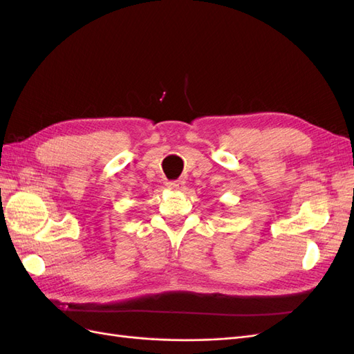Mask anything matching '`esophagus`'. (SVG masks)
<instances>
[{
	"label": "esophagus",
	"mask_w": 354,
	"mask_h": 354,
	"mask_svg": "<svg viewBox=\"0 0 354 354\" xmlns=\"http://www.w3.org/2000/svg\"><path fill=\"white\" fill-rule=\"evenodd\" d=\"M168 189L171 190H183L186 186H185V181L183 180H174V181H168L167 183Z\"/></svg>",
	"instance_id": "1"
}]
</instances>
